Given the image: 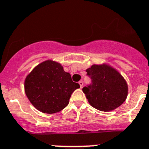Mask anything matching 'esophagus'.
<instances>
[{
	"label": "esophagus",
	"instance_id": "esophagus-1",
	"mask_svg": "<svg viewBox=\"0 0 149 149\" xmlns=\"http://www.w3.org/2000/svg\"><path fill=\"white\" fill-rule=\"evenodd\" d=\"M78 84H80V88H82V87H83V86H84V83H83V81H82V80H80V81H79Z\"/></svg>",
	"mask_w": 149,
	"mask_h": 149
}]
</instances>
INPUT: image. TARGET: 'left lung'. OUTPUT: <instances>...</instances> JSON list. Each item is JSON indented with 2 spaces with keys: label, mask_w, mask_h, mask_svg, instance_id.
<instances>
[{
  "label": "left lung",
  "mask_w": 149,
  "mask_h": 149,
  "mask_svg": "<svg viewBox=\"0 0 149 149\" xmlns=\"http://www.w3.org/2000/svg\"><path fill=\"white\" fill-rule=\"evenodd\" d=\"M91 84L83 88L88 103L101 111H110L125 102L128 85L122 75L107 64H94L86 69Z\"/></svg>",
  "instance_id": "8db88e82"
}]
</instances>
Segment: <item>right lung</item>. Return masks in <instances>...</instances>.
Masks as SVG:
<instances>
[{
  "mask_svg": "<svg viewBox=\"0 0 149 149\" xmlns=\"http://www.w3.org/2000/svg\"><path fill=\"white\" fill-rule=\"evenodd\" d=\"M80 88L61 63L43 61L35 66L24 82L25 93L38 110L46 114L61 111L68 106L73 91Z\"/></svg>",
  "mask_w": 149,
  "mask_h": 149,
  "instance_id": "1",
  "label": "right lung"
}]
</instances>
